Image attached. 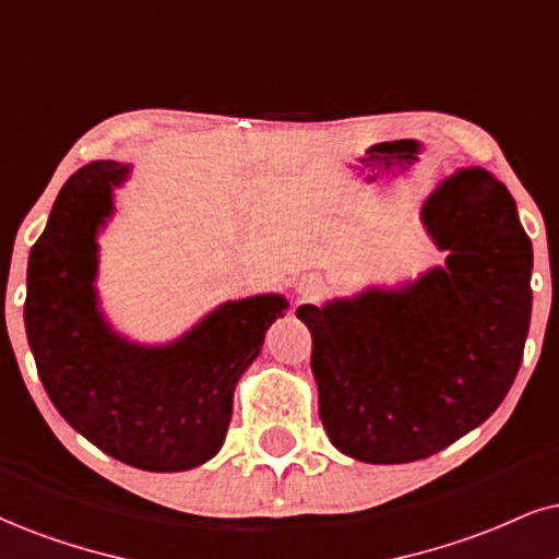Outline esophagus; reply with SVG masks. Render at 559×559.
<instances>
[{
  "label": "esophagus",
  "mask_w": 559,
  "mask_h": 559,
  "mask_svg": "<svg viewBox=\"0 0 559 559\" xmlns=\"http://www.w3.org/2000/svg\"><path fill=\"white\" fill-rule=\"evenodd\" d=\"M295 287H298L300 298L316 300V298H321L323 290H326V282H323L319 274H306V277H300V282Z\"/></svg>",
  "instance_id": "obj_1"
}]
</instances>
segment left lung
<instances>
[{
	"instance_id": "left-lung-1",
	"label": "left lung",
	"mask_w": 559,
	"mask_h": 559,
	"mask_svg": "<svg viewBox=\"0 0 559 559\" xmlns=\"http://www.w3.org/2000/svg\"><path fill=\"white\" fill-rule=\"evenodd\" d=\"M423 223L445 266L355 298L300 306L323 430L344 456L406 464L498 409L532 321V240L513 197L481 168L432 191Z\"/></svg>"
}]
</instances>
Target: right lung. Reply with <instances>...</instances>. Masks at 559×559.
<instances>
[{
  "label": "right lung",
  "instance_id": "add662e5",
  "mask_svg": "<svg viewBox=\"0 0 559 559\" xmlns=\"http://www.w3.org/2000/svg\"><path fill=\"white\" fill-rule=\"evenodd\" d=\"M129 165L95 160L61 186L27 259L25 332L48 399L103 453L186 472L223 448L233 391L257 360L282 295L227 300L170 344L129 342L98 306V230Z\"/></svg>",
  "mask_w": 559,
  "mask_h": 559
}]
</instances>
